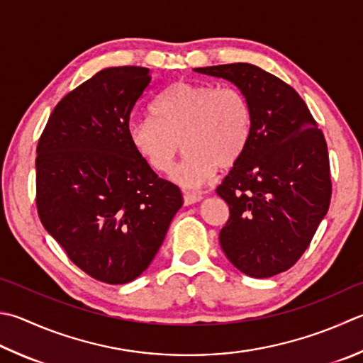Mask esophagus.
Instances as JSON below:
<instances>
[{
  "mask_svg": "<svg viewBox=\"0 0 363 363\" xmlns=\"http://www.w3.org/2000/svg\"><path fill=\"white\" fill-rule=\"evenodd\" d=\"M183 201H184V205H193L196 202L202 201V196L196 193H183Z\"/></svg>",
  "mask_w": 363,
  "mask_h": 363,
  "instance_id": "34e87169",
  "label": "esophagus"
}]
</instances>
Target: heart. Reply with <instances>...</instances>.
Masks as SVG:
<instances>
[{
	"instance_id": "heart-1",
	"label": "heart",
	"mask_w": 363,
	"mask_h": 363,
	"mask_svg": "<svg viewBox=\"0 0 363 363\" xmlns=\"http://www.w3.org/2000/svg\"><path fill=\"white\" fill-rule=\"evenodd\" d=\"M153 117H135L128 125L131 147L147 166L169 174L180 150H186L174 179L197 188L228 169L248 145L252 115L245 94L234 86L179 82L153 104Z\"/></svg>"
}]
</instances>
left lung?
Wrapping results in <instances>:
<instances>
[{"label": "left lung", "mask_w": 363, "mask_h": 363, "mask_svg": "<svg viewBox=\"0 0 363 363\" xmlns=\"http://www.w3.org/2000/svg\"><path fill=\"white\" fill-rule=\"evenodd\" d=\"M194 71L235 84L251 107L248 145L216 188L229 205L220 243L245 275L289 270L330 205L332 180L324 134L298 93L248 63Z\"/></svg>", "instance_id": "obj_1"}]
</instances>
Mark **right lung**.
I'll list each match as a JSON object with an SVG mask.
<instances>
[{
	"instance_id": "1",
	"label": "right lung",
	"mask_w": 363,
	"mask_h": 363,
	"mask_svg": "<svg viewBox=\"0 0 363 363\" xmlns=\"http://www.w3.org/2000/svg\"><path fill=\"white\" fill-rule=\"evenodd\" d=\"M147 67H107L55 106L36 156V207L45 230L86 275L125 284L147 269L183 205L128 138L152 85Z\"/></svg>"
}]
</instances>
